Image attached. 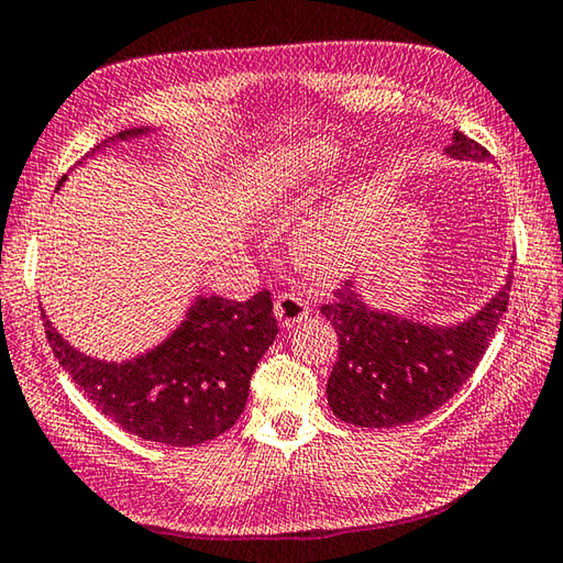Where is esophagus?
<instances>
[{
  "mask_svg": "<svg viewBox=\"0 0 563 563\" xmlns=\"http://www.w3.org/2000/svg\"><path fill=\"white\" fill-rule=\"evenodd\" d=\"M309 303H306L301 296L296 294H279L277 301H274V313H277L279 323L284 328H291L296 323H301L303 318H309Z\"/></svg>",
  "mask_w": 563,
  "mask_h": 563,
  "instance_id": "esophagus-1",
  "label": "esophagus"
}]
</instances>
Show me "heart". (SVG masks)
<instances>
[{
    "label": "heart",
    "instance_id": "obj_1",
    "mask_svg": "<svg viewBox=\"0 0 563 563\" xmlns=\"http://www.w3.org/2000/svg\"><path fill=\"white\" fill-rule=\"evenodd\" d=\"M343 162V150L333 140L313 136V140L291 142L257 158L252 166L250 200L262 208H279L299 190L309 188L318 178ZM350 196L347 190L333 203L311 218L301 230L299 250L318 267H333L341 262L350 245Z\"/></svg>",
    "mask_w": 563,
    "mask_h": 563
}]
</instances>
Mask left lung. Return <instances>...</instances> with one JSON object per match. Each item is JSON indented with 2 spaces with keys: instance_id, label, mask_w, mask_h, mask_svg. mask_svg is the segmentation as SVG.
Listing matches in <instances>:
<instances>
[{
  "instance_id": "8db88e82",
  "label": "left lung",
  "mask_w": 563,
  "mask_h": 563,
  "mask_svg": "<svg viewBox=\"0 0 563 563\" xmlns=\"http://www.w3.org/2000/svg\"><path fill=\"white\" fill-rule=\"evenodd\" d=\"M453 158L483 162L485 146L453 132ZM512 272L478 313L453 325H427L377 311L355 282L333 291L321 313L338 333V363L328 377V407L355 427L391 429L419 421L446 405L478 367L495 328L507 311Z\"/></svg>"
}]
</instances>
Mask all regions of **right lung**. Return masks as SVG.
<instances>
[{
  "label": "right lung",
  "mask_w": 563,
  "mask_h": 563,
  "mask_svg": "<svg viewBox=\"0 0 563 563\" xmlns=\"http://www.w3.org/2000/svg\"><path fill=\"white\" fill-rule=\"evenodd\" d=\"M150 132V126L124 130L88 156L110 142ZM63 181L66 176L58 186ZM44 325L60 367L104 417L134 437L166 446H196L232 429L247 405L254 367L279 333L269 291L254 294L250 301L198 296L164 343L122 363L82 355L46 313Z\"/></svg>",
  "instance_id": "1"
}]
</instances>
